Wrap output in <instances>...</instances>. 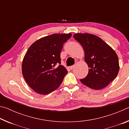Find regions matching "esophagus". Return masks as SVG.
<instances>
[{"instance_id":"esophagus-1","label":"esophagus","mask_w":129,"mask_h":129,"mask_svg":"<svg viewBox=\"0 0 129 129\" xmlns=\"http://www.w3.org/2000/svg\"><path fill=\"white\" fill-rule=\"evenodd\" d=\"M74 67H75V65H72V66H71L69 68L71 69H73L74 68Z\"/></svg>"}]
</instances>
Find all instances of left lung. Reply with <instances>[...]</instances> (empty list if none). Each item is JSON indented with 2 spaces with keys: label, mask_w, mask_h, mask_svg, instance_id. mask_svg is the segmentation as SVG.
Listing matches in <instances>:
<instances>
[{
  "label": "left lung",
  "mask_w": 129,
  "mask_h": 129,
  "mask_svg": "<svg viewBox=\"0 0 129 129\" xmlns=\"http://www.w3.org/2000/svg\"><path fill=\"white\" fill-rule=\"evenodd\" d=\"M84 48L85 61L89 72L80 81L89 88L99 90L105 88L118 73L119 67L116 53L101 38L89 34L73 36Z\"/></svg>",
  "instance_id": "1"
}]
</instances>
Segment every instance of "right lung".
Masks as SVG:
<instances>
[{
    "label": "right lung",
    "mask_w": 129,
    "mask_h": 129,
    "mask_svg": "<svg viewBox=\"0 0 129 129\" xmlns=\"http://www.w3.org/2000/svg\"><path fill=\"white\" fill-rule=\"evenodd\" d=\"M72 34H53L35 41L28 49L22 63V73L30 88L40 94L57 89L68 73L61 64L60 52Z\"/></svg>",
    "instance_id": "1"
}]
</instances>
